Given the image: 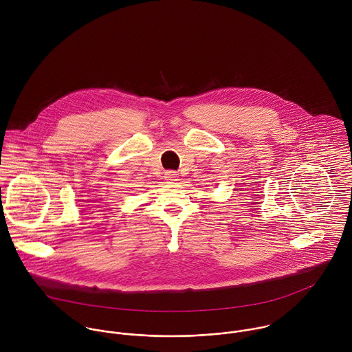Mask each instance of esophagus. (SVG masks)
Returning <instances> with one entry per match:
<instances>
[{
  "mask_svg": "<svg viewBox=\"0 0 352 352\" xmlns=\"http://www.w3.org/2000/svg\"><path fill=\"white\" fill-rule=\"evenodd\" d=\"M177 177H179L177 172H173V170H168V172L165 173V180H166V182H176V180H179Z\"/></svg>",
  "mask_w": 352,
  "mask_h": 352,
  "instance_id": "esophagus-1",
  "label": "esophagus"
}]
</instances>
